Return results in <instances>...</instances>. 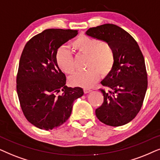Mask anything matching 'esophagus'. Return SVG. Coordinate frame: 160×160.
Instances as JSON below:
<instances>
[{
    "mask_svg": "<svg viewBox=\"0 0 160 160\" xmlns=\"http://www.w3.org/2000/svg\"><path fill=\"white\" fill-rule=\"evenodd\" d=\"M83 91H84L85 93H88L89 92H91V90L90 88H84L83 89Z\"/></svg>",
    "mask_w": 160,
    "mask_h": 160,
    "instance_id": "1",
    "label": "esophagus"
}]
</instances>
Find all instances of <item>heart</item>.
Masks as SVG:
<instances>
[{"label":"heart","instance_id":"1","mask_svg":"<svg viewBox=\"0 0 160 160\" xmlns=\"http://www.w3.org/2000/svg\"><path fill=\"white\" fill-rule=\"evenodd\" d=\"M70 46L78 54L86 55L84 71L77 72L69 78L73 86L89 88L99 80V75L105 77L112 71L116 55L111 44L106 41L88 36H80L74 39ZM56 63L59 69L67 74L74 71V60L72 52L61 48L56 54Z\"/></svg>","mask_w":160,"mask_h":160}]
</instances>
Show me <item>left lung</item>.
<instances>
[{
  "mask_svg": "<svg viewBox=\"0 0 160 160\" xmlns=\"http://www.w3.org/2000/svg\"><path fill=\"white\" fill-rule=\"evenodd\" d=\"M91 37L106 41L113 48L116 61L112 71L101 82L102 105L96 110L98 119L106 125L120 127L131 121L141 109L148 86L144 57L129 33L113 24L89 28Z\"/></svg>",
  "mask_w": 160,
  "mask_h": 160,
  "instance_id": "left-lung-1",
  "label": "left lung"
}]
</instances>
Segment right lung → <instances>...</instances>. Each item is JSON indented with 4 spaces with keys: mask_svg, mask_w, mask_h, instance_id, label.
I'll list each match as a JSON object with an SVG mask.
<instances>
[{
    "mask_svg": "<svg viewBox=\"0 0 160 160\" xmlns=\"http://www.w3.org/2000/svg\"><path fill=\"white\" fill-rule=\"evenodd\" d=\"M78 33L77 30L47 29L23 49L17 92L25 117L37 128L49 130L62 125L70 117L74 100L83 95L80 87L66 86V76L55 59L58 49Z\"/></svg>",
    "mask_w": 160,
    "mask_h": 160,
    "instance_id": "1",
    "label": "right lung"
}]
</instances>
